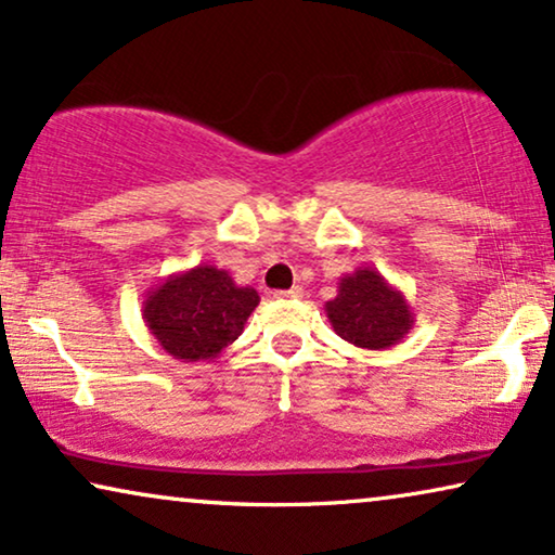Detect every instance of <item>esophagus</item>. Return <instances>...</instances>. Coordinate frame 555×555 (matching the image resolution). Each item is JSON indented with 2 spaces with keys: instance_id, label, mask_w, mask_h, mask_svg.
I'll return each instance as SVG.
<instances>
[{
  "instance_id": "1",
  "label": "esophagus",
  "mask_w": 555,
  "mask_h": 555,
  "mask_svg": "<svg viewBox=\"0 0 555 555\" xmlns=\"http://www.w3.org/2000/svg\"><path fill=\"white\" fill-rule=\"evenodd\" d=\"M272 295H275L278 300H287V298H302V287L295 285V287H291V291H275V293H272Z\"/></svg>"
}]
</instances>
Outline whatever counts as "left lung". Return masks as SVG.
<instances>
[{
    "label": "left lung",
    "instance_id": "8db88e82",
    "mask_svg": "<svg viewBox=\"0 0 555 555\" xmlns=\"http://www.w3.org/2000/svg\"><path fill=\"white\" fill-rule=\"evenodd\" d=\"M325 315L340 338L369 351L397 346L414 328L406 295L376 268H356L340 278L338 295L325 302Z\"/></svg>",
    "mask_w": 555,
    "mask_h": 555
}]
</instances>
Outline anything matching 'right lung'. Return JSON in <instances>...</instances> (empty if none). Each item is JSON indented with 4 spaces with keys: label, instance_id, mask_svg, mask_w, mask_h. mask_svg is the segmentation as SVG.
<instances>
[{
    "label": "right lung",
    "instance_id": "right-lung-1",
    "mask_svg": "<svg viewBox=\"0 0 555 555\" xmlns=\"http://www.w3.org/2000/svg\"><path fill=\"white\" fill-rule=\"evenodd\" d=\"M257 302L255 287H240L227 270L202 262L151 287L141 313L156 344L177 361H215L242 336Z\"/></svg>",
    "mask_w": 555,
    "mask_h": 555
}]
</instances>
